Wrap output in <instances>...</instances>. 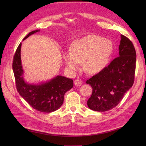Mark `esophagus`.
<instances>
[{
    "label": "esophagus",
    "instance_id": "esophagus-1",
    "mask_svg": "<svg viewBox=\"0 0 146 146\" xmlns=\"http://www.w3.org/2000/svg\"><path fill=\"white\" fill-rule=\"evenodd\" d=\"M74 84L77 86H80L82 85V80H79V79H76V80H75V81H74Z\"/></svg>",
    "mask_w": 146,
    "mask_h": 146
}]
</instances>
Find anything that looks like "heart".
<instances>
[{
  "label": "heart",
  "instance_id": "obj_1",
  "mask_svg": "<svg viewBox=\"0 0 146 146\" xmlns=\"http://www.w3.org/2000/svg\"><path fill=\"white\" fill-rule=\"evenodd\" d=\"M72 48L65 52L64 60L68 68L73 72L84 63L86 72L98 73L106 67L113 52L111 41L92 35L76 39Z\"/></svg>",
  "mask_w": 146,
  "mask_h": 146
}]
</instances>
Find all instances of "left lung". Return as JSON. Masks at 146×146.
Returning a JSON list of instances; mask_svg holds the SVG:
<instances>
[{"instance_id": "obj_1", "label": "left lung", "mask_w": 146, "mask_h": 146, "mask_svg": "<svg viewBox=\"0 0 146 146\" xmlns=\"http://www.w3.org/2000/svg\"><path fill=\"white\" fill-rule=\"evenodd\" d=\"M119 56L86 81L92 88L88 107L96 111L114 108L133 86L136 68V51L130 39L121 35Z\"/></svg>"}]
</instances>
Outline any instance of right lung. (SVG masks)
<instances>
[{"label":"right lung","instance_id":"obj_1","mask_svg":"<svg viewBox=\"0 0 146 146\" xmlns=\"http://www.w3.org/2000/svg\"><path fill=\"white\" fill-rule=\"evenodd\" d=\"M36 30L30 32L23 40L35 33ZM22 43L17 47L13 61L16 86L20 96L37 111L51 113L58 110L62 105L66 92L72 88V79L57 76L50 80L39 84L26 82L24 78V70L21 63V49Z\"/></svg>","mask_w":146,"mask_h":146}]
</instances>
